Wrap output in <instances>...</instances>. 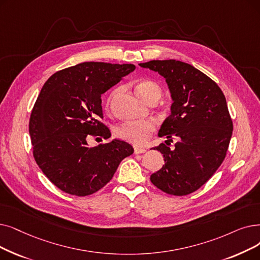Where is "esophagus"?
<instances>
[{
    "mask_svg": "<svg viewBox=\"0 0 260 260\" xmlns=\"http://www.w3.org/2000/svg\"><path fill=\"white\" fill-rule=\"evenodd\" d=\"M145 151H146L145 149L139 148V146H135V148H134V152H135V154H141V153H144Z\"/></svg>",
    "mask_w": 260,
    "mask_h": 260,
    "instance_id": "1",
    "label": "esophagus"
}]
</instances>
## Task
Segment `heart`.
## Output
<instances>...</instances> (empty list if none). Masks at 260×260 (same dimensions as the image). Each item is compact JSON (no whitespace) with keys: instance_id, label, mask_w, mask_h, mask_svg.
<instances>
[{"instance_id":"obj_1","label":"heart","mask_w":260,"mask_h":260,"mask_svg":"<svg viewBox=\"0 0 260 260\" xmlns=\"http://www.w3.org/2000/svg\"><path fill=\"white\" fill-rule=\"evenodd\" d=\"M136 91L148 103L154 100L158 101L162 93L161 87L150 80L139 82L136 85ZM117 93L118 90L111 92L107 101V105L110 104L111 100L117 95ZM154 131L155 123L151 120H146L140 122H124L116 128V134L122 140H125L135 145H142L149 140Z\"/></svg>"}]
</instances>
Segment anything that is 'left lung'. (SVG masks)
I'll use <instances>...</instances> for the list:
<instances>
[{
	"label": "left lung",
	"instance_id": "left-lung-1",
	"mask_svg": "<svg viewBox=\"0 0 260 260\" xmlns=\"http://www.w3.org/2000/svg\"><path fill=\"white\" fill-rule=\"evenodd\" d=\"M140 67L166 78L173 103L171 114L158 132L166 143L153 148L165 165L151 175L158 189L172 196L194 192L223 162L233 134L226 100L210 77L189 63L169 59L151 60ZM176 138L173 149L166 145Z\"/></svg>",
	"mask_w": 260,
	"mask_h": 260
}]
</instances>
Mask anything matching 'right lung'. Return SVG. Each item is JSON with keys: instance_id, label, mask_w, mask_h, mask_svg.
<instances>
[{"instance_id": "right-lung-1", "label": "right lung", "mask_w": 260, "mask_h": 260, "mask_svg": "<svg viewBox=\"0 0 260 260\" xmlns=\"http://www.w3.org/2000/svg\"><path fill=\"white\" fill-rule=\"evenodd\" d=\"M132 63L83 62L54 73L43 85L30 114L32 155L51 182L63 192L92 194L114 176L134 149L125 141L89 148V136L108 139L101 95L133 72Z\"/></svg>"}]
</instances>
